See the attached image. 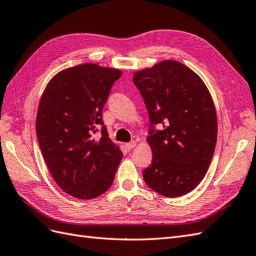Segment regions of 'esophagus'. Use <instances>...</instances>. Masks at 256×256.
I'll list each match as a JSON object with an SVG mask.
<instances>
[{
	"label": "esophagus",
	"mask_w": 256,
	"mask_h": 256,
	"mask_svg": "<svg viewBox=\"0 0 256 256\" xmlns=\"http://www.w3.org/2000/svg\"><path fill=\"white\" fill-rule=\"evenodd\" d=\"M135 146H136V142H135V140H132V142H128V144H126V148L128 150L133 149Z\"/></svg>",
	"instance_id": "obj_1"
}]
</instances>
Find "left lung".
Wrapping results in <instances>:
<instances>
[{"instance_id":"1","label":"left lung","mask_w":256,"mask_h":256,"mask_svg":"<svg viewBox=\"0 0 256 256\" xmlns=\"http://www.w3.org/2000/svg\"><path fill=\"white\" fill-rule=\"evenodd\" d=\"M133 82L150 121L152 162L142 171L145 182L168 198L190 192L204 178L218 140L211 94L198 74L175 60L135 72Z\"/></svg>"}]
</instances>
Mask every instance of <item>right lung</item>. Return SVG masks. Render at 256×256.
<instances>
[{"mask_svg":"<svg viewBox=\"0 0 256 256\" xmlns=\"http://www.w3.org/2000/svg\"><path fill=\"white\" fill-rule=\"evenodd\" d=\"M118 69L82 64L64 69L48 82L38 104L36 130L45 163L64 192L94 199L112 185L122 159L102 121ZM101 130V137L92 136Z\"/></svg>","mask_w":256,"mask_h":256,"instance_id":"1","label":"right lung"}]
</instances>
